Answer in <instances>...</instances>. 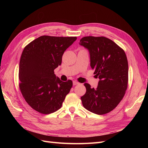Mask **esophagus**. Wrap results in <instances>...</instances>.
I'll use <instances>...</instances> for the list:
<instances>
[{"label": "esophagus", "mask_w": 148, "mask_h": 148, "mask_svg": "<svg viewBox=\"0 0 148 148\" xmlns=\"http://www.w3.org/2000/svg\"><path fill=\"white\" fill-rule=\"evenodd\" d=\"M79 84V83L77 81H73V84L74 85V86H75V85H77V84Z\"/></svg>", "instance_id": "obj_1"}]
</instances>
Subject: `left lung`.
<instances>
[{
    "instance_id": "1",
    "label": "left lung",
    "mask_w": 148,
    "mask_h": 148,
    "mask_svg": "<svg viewBox=\"0 0 148 148\" xmlns=\"http://www.w3.org/2000/svg\"><path fill=\"white\" fill-rule=\"evenodd\" d=\"M80 45L90 55V65L99 79L97 88L84 83L85 95L81 97L83 107L97 115L110 112L122 101L128 86V64L123 49L106 37L86 36Z\"/></svg>"
}]
</instances>
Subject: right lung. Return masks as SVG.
<instances>
[{
  "label": "right lung",
  "instance_id": "add662e5",
  "mask_svg": "<svg viewBox=\"0 0 148 148\" xmlns=\"http://www.w3.org/2000/svg\"><path fill=\"white\" fill-rule=\"evenodd\" d=\"M77 37L42 36L26 46L21 53L19 87L26 102L44 114L59 110L73 86L71 80L62 82L54 74L62 56Z\"/></svg>",
  "mask_w": 148,
  "mask_h": 148
}]
</instances>
